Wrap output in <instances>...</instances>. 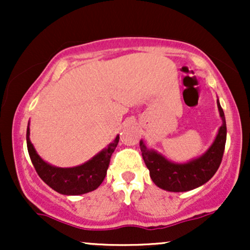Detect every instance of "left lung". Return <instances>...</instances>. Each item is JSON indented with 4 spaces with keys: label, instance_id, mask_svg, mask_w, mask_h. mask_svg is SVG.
Segmentation results:
<instances>
[{
    "label": "left lung",
    "instance_id": "8db88e82",
    "mask_svg": "<svg viewBox=\"0 0 250 250\" xmlns=\"http://www.w3.org/2000/svg\"><path fill=\"white\" fill-rule=\"evenodd\" d=\"M217 108L222 120V125L217 131L214 142L205 154L190 160L189 162L176 163L169 161L156 150L147 148L142 140L140 141L142 157L149 169L151 180L157 187L174 193L188 191L201 187L214 176L222 161L227 140L226 117L219 100H217Z\"/></svg>",
    "mask_w": 250,
    "mask_h": 250
}]
</instances>
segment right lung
I'll list each match as a JSON object with an SVG mask.
<instances>
[{
  "label": "right lung",
  "mask_w": 250,
  "mask_h": 250,
  "mask_svg": "<svg viewBox=\"0 0 250 250\" xmlns=\"http://www.w3.org/2000/svg\"><path fill=\"white\" fill-rule=\"evenodd\" d=\"M29 123L27 128V147L30 160L36 173L51 189L63 195H82L99 188L104 180L110 162L111 154L115 150L120 136L117 135L107 148L91 157L83 165L71 168H61L51 166L37 154L30 142Z\"/></svg>",
  "instance_id": "right-lung-1"
}]
</instances>
